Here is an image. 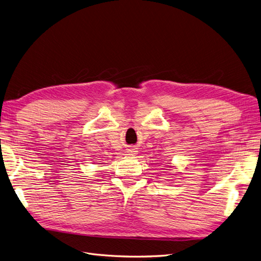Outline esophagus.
Returning a JSON list of instances; mask_svg holds the SVG:
<instances>
[{
	"instance_id": "34e87169",
	"label": "esophagus",
	"mask_w": 261,
	"mask_h": 261,
	"mask_svg": "<svg viewBox=\"0 0 261 261\" xmlns=\"http://www.w3.org/2000/svg\"><path fill=\"white\" fill-rule=\"evenodd\" d=\"M135 152H137V151H135V149H132V150H131V153H132V155H133Z\"/></svg>"
}]
</instances>
